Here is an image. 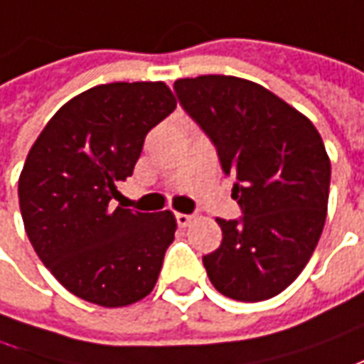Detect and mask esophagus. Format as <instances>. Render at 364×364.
<instances>
[{
  "mask_svg": "<svg viewBox=\"0 0 364 364\" xmlns=\"http://www.w3.org/2000/svg\"><path fill=\"white\" fill-rule=\"evenodd\" d=\"M175 220H177V223H179L181 228H187V225L191 223V220H193V215H187V213H175Z\"/></svg>",
  "mask_w": 364,
  "mask_h": 364,
  "instance_id": "obj_1",
  "label": "esophagus"
}]
</instances>
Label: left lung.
Segmentation results:
<instances>
[{
    "instance_id": "1",
    "label": "left lung",
    "mask_w": 364,
    "mask_h": 364,
    "mask_svg": "<svg viewBox=\"0 0 364 364\" xmlns=\"http://www.w3.org/2000/svg\"><path fill=\"white\" fill-rule=\"evenodd\" d=\"M183 108L218 146L244 218L220 220L203 256L215 290L240 302L280 294L304 269L326 221L331 159L316 127L256 82L207 74L175 82Z\"/></svg>"
}]
</instances>
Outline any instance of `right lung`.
<instances>
[{
    "label": "right lung",
    "mask_w": 364,
    "mask_h": 364,
    "mask_svg": "<svg viewBox=\"0 0 364 364\" xmlns=\"http://www.w3.org/2000/svg\"><path fill=\"white\" fill-rule=\"evenodd\" d=\"M175 107L165 82L100 84L60 108L28 153L18 181L26 233L52 276L86 302L129 306L157 284L175 215L110 201L146 132Z\"/></svg>",
    "instance_id": "1"
}]
</instances>
